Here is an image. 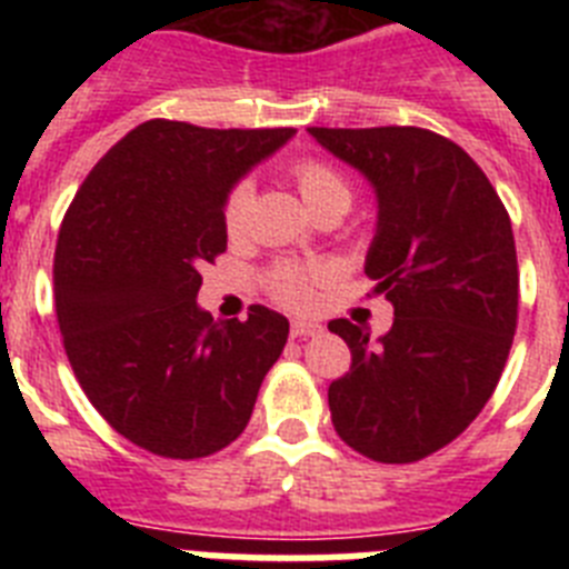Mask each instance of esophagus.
<instances>
[{"instance_id":"obj_1","label":"esophagus","mask_w":569,"mask_h":569,"mask_svg":"<svg viewBox=\"0 0 569 569\" xmlns=\"http://www.w3.org/2000/svg\"><path fill=\"white\" fill-rule=\"evenodd\" d=\"M319 333H321V325H316V321L296 319L293 325H290V336H293V339H305V336H319Z\"/></svg>"}]
</instances>
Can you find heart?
<instances>
[{"label": "heart", "mask_w": 569, "mask_h": 569, "mask_svg": "<svg viewBox=\"0 0 569 569\" xmlns=\"http://www.w3.org/2000/svg\"><path fill=\"white\" fill-rule=\"evenodd\" d=\"M296 188H299L301 199L313 213L325 210L328 204H347L350 208V184H347L345 176L339 170H333L330 164L316 162V159H305L293 168ZM250 204H253V184L250 182H236L230 188V193L224 196L222 204V224L224 233L230 239H239L244 230H248L250 219ZM321 279L319 270L313 268H299V264H279V268L270 270L268 284L270 293L288 305V308H308L313 301V288L316 281Z\"/></svg>", "instance_id": "1"}]
</instances>
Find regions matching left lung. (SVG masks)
Here are the masks:
<instances>
[{
  "label": "left lung",
  "mask_w": 569,
  "mask_h": 569,
  "mask_svg": "<svg viewBox=\"0 0 569 569\" xmlns=\"http://www.w3.org/2000/svg\"><path fill=\"white\" fill-rule=\"evenodd\" d=\"M379 202L365 273L393 328L333 319L350 373L328 390L336 433L381 465H410L461 436L499 385L519 319L512 224L485 170L425 128H310Z\"/></svg>",
  "instance_id": "obj_1"
}]
</instances>
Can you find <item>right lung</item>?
Wrapping results in <instances>:
<instances>
[{"mask_svg":"<svg viewBox=\"0 0 569 569\" xmlns=\"http://www.w3.org/2000/svg\"><path fill=\"white\" fill-rule=\"evenodd\" d=\"M293 128L213 130L150 119L90 170L64 213L53 293L64 353L116 433L164 459L236 441L288 319L253 305L213 321L199 268L228 250L224 196Z\"/></svg>","mask_w":569,"mask_h":569,"instance_id":"add662e5","label":"right lung"}]
</instances>
